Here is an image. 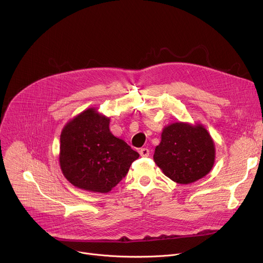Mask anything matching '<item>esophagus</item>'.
I'll return each instance as SVG.
<instances>
[{
  "mask_svg": "<svg viewBox=\"0 0 263 263\" xmlns=\"http://www.w3.org/2000/svg\"><path fill=\"white\" fill-rule=\"evenodd\" d=\"M139 154L141 157H147L149 155V149L146 148V147H143V148H140L139 149Z\"/></svg>",
  "mask_w": 263,
  "mask_h": 263,
  "instance_id": "34e87169",
  "label": "esophagus"
}]
</instances>
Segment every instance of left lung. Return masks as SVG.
<instances>
[{
	"mask_svg": "<svg viewBox=\"0 0 263 263\" xmlns=\"http://www.w3.org/2000/svg\"><path fill=\"white\" fill-rule=\"evenodd\" d=\"M153 158L167 178L179 184H191L212 170L214 140L201 123L175 122L162 129Z\"/></svg>",
	"mask_w": 263,
	"mask_h": 263,
	"instance_id": "obj_1",
	"label": "left lung"
}]
</instances>
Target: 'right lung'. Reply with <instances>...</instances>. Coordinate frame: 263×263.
<instances>
[{"label": "right lung", "instance_id": "obj_1", "mask_svg": "<svg viewBox=\"0 0 263 263\" xmlns=\"http://www.w3.org/2000/svg\"><path fill=\"white\" fill-rule=\"evenodd\" d=\"M110 118L90 107L69 120L60 134L59 164L77 189L107 194L127 175L139 154L109 129Z\"/></svg>", "mask_w": 263, "mask_h": 263}]
</instances>
